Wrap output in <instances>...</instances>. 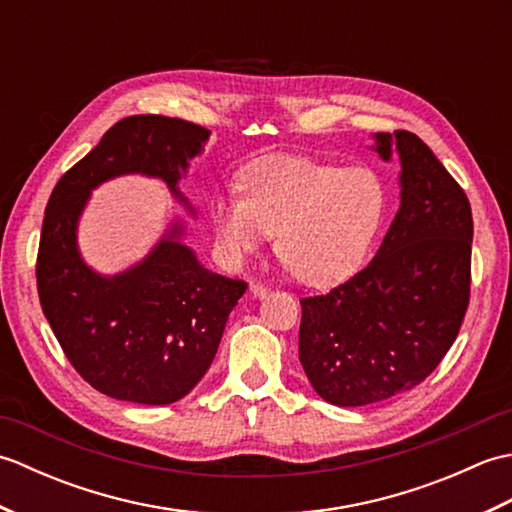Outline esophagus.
Masks as SVG:
<instances>
[{
  "mask_svg": "<svg viewBox=\"0 0 512 512\" xmlns=\"http://www.w3.org/2000/svg\"><path fill=\"white\" fill-rule=\"evenodd\" d=\"M248 292H250V295H253L255 299H264V297L268 295V288L262 286V284H250V286H248Z\"/></svg>",
  "mask_w": 512,
  "mask_h": 512,
  "instance_id": "obj_1",
  "label": "esophagus"
}]
</instances>
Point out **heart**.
Returning <instances> with one entry per match:
<instances>
[{"label":"heart","mask_w":512,"mask_h":512,"mask_svg":"<svg viewBox=\"0 0 512 512\" xmlns=\"http://www.w3.org/2000/svg\"><path fill=\"white\" fill-rule=\"evenodd\" d=\"M246 193L213 202L217 242L239 264L275 233V250L310 284H328L361 262L383 224L385 180L369 167L270 158L246 173Z\"/></svg>","instance_id":"1"}]
</instances>
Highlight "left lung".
Masks as SVG:
<instances>
[{
	"label": "left lung",
	"mask_w": 512,
	"mask_h": 512,
	"mask_svg": "<svg viewBox=\"0 0 512 512\" xmlns=\"http://www.w3.org/2000/svg\"><path fill=\"white\" fill-rule=\"evenodd\" d=\"M400 162V209L376 257L328 295L301 299L299 361L336 407L420 385L460 332L471 290V204L416 134H372Z\"/></svg>",
	"instance_id": "1"
}]
</instances>
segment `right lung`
Listing matches in <instances>:
<instances>
[{
	"label": "right lung",
	"instance_id": "obj_1",
	"mask_svg": "<svg viewBox=\"0 0 512 512\" xmlns=\"http://www.w3.org/2000/svg\"><path fill=\"white\" fill-rule=\"evenodd\" d=\"M211 132L180 118L129 116L110 127L54 187L43 215L37 288L65 356L88 383L116 400L171 405L200 383L246 284L206 268L171 217L149 253L114 275L94 270L79 248L92 191L121 176L160 180L195 217L180 191Z\"/></svg>",
	"mask_w": 512,
	"mask_h": 512
}]
</instances>
